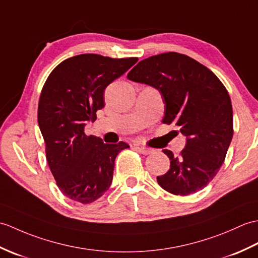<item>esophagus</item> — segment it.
Here are the masks:
<instances>
[{"instance_id":"1","label":"esophagus","mask_w":258,"mask_h":258,"mask_svg":"<svg viewBox=\"0 0 258 258\" xmlns=\"http://www.w3.org/2000/svg\"><path fill=\"white\" fill-rule=\"evenodd\" d=\"M135 148H136L137 151L142 153V154H145V156H147V154H149V153H151V149H149V148L142 147V146H136Z\"/></svg>"}]
</instances>
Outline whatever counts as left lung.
I'll list each match as a JSON object with an SVG mask.
<instances>
[{"label":"left lung","mask_w":258,"mask_h":258,"mask_svg":"<svg viewBox=\"0 0 258 258\" xmlns=\"http://www.w3.org/2000/svg\"><path fill=\"white\" fill-rule=\"evenodd\" d=\"M127 77L157 88L165 104L162 122L186 137L180 156L162 150L170 169L157 176L159 185L174 196L202 190L219 172L232 141L233 109L225 86L208 67L174 51L139 61Z\"/></svg>","instance_id":"left-lung-1"}]
</instances>
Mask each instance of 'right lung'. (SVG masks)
<instances>
[{
	"label": "right lung",
	"mask_w": 258,
	"mask_h": 258,
	"mask_svg": "<svg viewBox=\"0 0 258 258\" xmlns=\"http://www.w3.org/2000/svg\"><path fill=\"white\" fill-rule=\"evenodd\" d=\"M138 61L137 57L110 58L97 54L71 57L57 65L45 82L37 120L51 173L61 193L82 204L99 199L109 188L114 159L129 146L104 144L85 134L105 106L104 91Z\"/></svg>",
	"instance_id": "obj_1"
}]
</instances>
